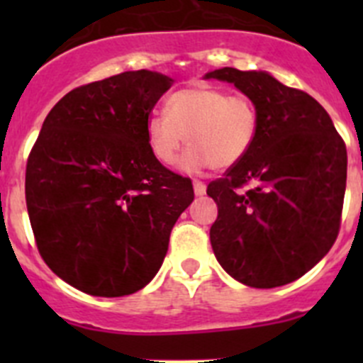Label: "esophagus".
<instances>
[{
    "label": "esophagus",
    "mask_w": 363,
    "mask_h": 363,
    "mask_svg": "<svg viewBox=\"0 0 363 363\" xmlns=\"http://www.w3.org/2000/svg\"><path fill=\"white\" fill-rule=\"evenodd\" d=\"M194 194H196V196H203L205 194V191H207V187H205V184L203 182H198V179H194Z\"/></svg>",
    "instance_id": "1"
}]
</instances>
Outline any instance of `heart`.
I'll use <instances>...</instances> for the list:
<instances>
[{
	"label": "heart",
	"instance_id": "obj_1",
	"mask_svg": "<svg viewBox=\"0 0 363 363\" xmlns=\"http://www.w3.org/2000/svg\"><path fill=\"white\" fill-rule=\"evenodd\" d=\"M147 142L162 165L178 162L187 136V171L229 169L247 156L258 133V108L249 96L229 94L211 85L174 92L167 111H152L145 123Z\"/></svg>",
	"mask_w": 363,
	"mask_h": 363
}]
</instances>
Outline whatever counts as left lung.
<instances>
[{
  "label": "left lung",
  "instance_id": "1",
  "mask_svg": "<svg viewBox=\"0 0 363 363\" xmlns=\"http://www.w3.org/2000/svg\"><path fill=\"white\" fill-rule=\"evenodd\" d=\"M211 78L233 83L258 108L251 150L207 187L218 205L211 227L214 256L249 287L291 284L318 264L338 236L345 143L313 96L269 72L223 67L205 74Z\"/></svg>",
  "mask_w": 363,
  "mask_h": 363
}]
</instances>
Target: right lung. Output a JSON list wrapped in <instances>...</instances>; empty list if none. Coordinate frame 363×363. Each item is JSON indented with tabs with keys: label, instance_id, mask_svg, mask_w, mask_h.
<instances>
[{
	"label": "right lung",
	"instance_id": "right-lung-1",
	"mask_svg": "<svg viewBox=\"0 0 363 363\" xmlns=\"http://www.w3.org/2000/svg\"><path fill=\"white\" fill-rule=\"evenodd\" d=\"M172 82L143 69L74 89L28 154L25 198L38 251L83 293L143 289L194 200L191 179L163 167L147 142V118Z\"/></svg>",
	"mask_w": 363,
	"mask_h": 363
}]
</instances>
